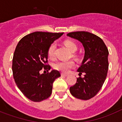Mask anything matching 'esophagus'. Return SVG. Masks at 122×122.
<instances>
[{"label":"esophagus","mask_w":122,"mask_h":122,"mask_svg":"<svg viewBox=\"0 0 122 122\" xmlns=\"http://www.w3.org/2000/svg\"><path fill=\"white\" fill-rule=\"evenodd\" d=\"M61 75H62V76H67L68 75V74H66V73H61Z\"/></svg>","instance_id":"34e87169"}]
</instances>
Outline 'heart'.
<instances>
[{"label":"heart","mask_w":122,"mask_h":122,"mask_svg":"<svg viewBox=\"0 0 122 122\" xmlns=\"http://www.w3.org/2000/svg\"><path fill=\"white\" fill-rule=\"evenodd\" d=\"M65 45L68 48V49L72 52H74L76 51L77 49V46L76 44L73 41L67 40L64 41ZM56 48V45L54 43H52L49 46L48 49V56L51 59H53L55 56V50ZM74 62L73 60L69 61H58L54 63V68L60 71L66 73L71 68L74 66Z\"/></svg>","instance_id":"b5f03b06"}]
</instances>
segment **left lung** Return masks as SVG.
<instances>
[{
  "mask_svg": "<svg viewBox=\"0 0 122 122\" xmlns=\"http://www.w3.org/2000/svg\"><path fill=\"white\" fill-rule=\"evenodd\" d=\"M67 36L82 43L85 54L81 66L78 68L79 77L76 83L70 88L73 97L87 100L93 98L101 89L108 71L109 51L101 38L85 31L68 33ZM84 74V78L81 74Z\"/></svg>",
  "mask_w": 122,
  "mask_h": 122,
  "instance_id": "left-lung-1",
  "label": "left lung"
}]
</instances>
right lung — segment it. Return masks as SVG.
Instances as JSON below:
<instances>
[{"instance_id":"1","label":"right lung","mask_w":122,"mask_h":122,"mask_svg":"<svg viewBox=\"0 0 122 122\" xmlns=\"http://www.w3.org/2000/svg\"><path fill=\"white\" fill-rule=\"evenodd\" d=\"M63 33L35 32L24 36L17 45L13 54L12 71L19 89L28 99L40 102L49 98L52 84L60 76L59 71L50 70L48 49ZM42 68L46 74H39Z\"/></svg>"}]
</instances>
